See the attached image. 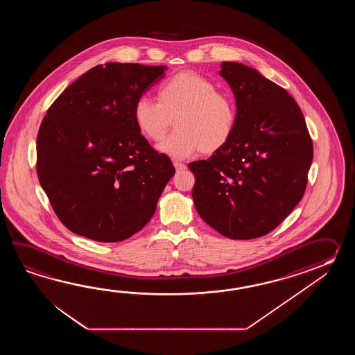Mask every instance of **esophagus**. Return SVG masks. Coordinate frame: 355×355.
<instances>
[{
  "label": "esophagus",
  "instance_id": "esophagus-1",
  "mask_svg": "<svg viewBox=\"0 0 355 355\" xmlns=\"http://www.w3.org/2000/svg\"><path fill=\"white\" fill-rule=\"evenodd\" d=\"M174 166L176 168V171H182V170H187V165L181 164L179 161H174Z\"/></svg>",
  "mask_w": 355,
  "mask_h": 355
}]
</instances>
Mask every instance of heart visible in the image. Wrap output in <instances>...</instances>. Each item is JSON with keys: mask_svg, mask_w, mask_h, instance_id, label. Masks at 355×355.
Instances as JSON below:
<instances>
[{"mask_svg": "<svg viewBox=\"0 0 355 355\" xmlns=\"http://www.w3.org/2000/svg\"><path fill=\"white\" fill-rule=\"evenodd\" d=\"M133 119L139 133L152 142L161 141L175 119L176 130L157 148L173 159H184L199 151L211 155L222 150L234 136L237 107L216 83L184 71L159 85L157 101L137 98Z\"/></svg>", "mask_w": 355, "mask_h": 355, "instance_id": "heart-1", "label": "heart"}]
</instances>
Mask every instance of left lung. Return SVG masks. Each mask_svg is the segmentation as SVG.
<instances>
[{
    "label": "left lung",
    "instance_id": "1",
    "mask_svg": "<svg viewBox=\"0 0 355 355\" xmlns=\"http://www.w3.org/2000/svg\"><path fill=\"white\" fill-rule=\"evenodd\" d=\"M237 124L211 159L189 164L193 200L207 225L232 240L269 234L300 203L313 159L301 109L287 91L255 68L222 62Z\"/></svg>",
    "mask_w": 355,
    "mask_h": 355
}]
</instances>
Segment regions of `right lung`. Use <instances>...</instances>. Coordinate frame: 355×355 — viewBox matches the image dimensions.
Here are the masks:
<instances>
[{"instance_id": "add662e5", "label": "right lung", "mask_w": 355, "mask_h": 355, "mask_svg": "<svg viewBox=\"0 0 355 355\" xmlns=\"http://www.w3.org/2000/svg\"><path fill=\"white\" fill-rule=\"evenodd\" d=\"M166 66L109 62L55 98L37 137V173L73 234L118 242L152 218L175 168L137 129L133 105Z\"/></svg>"}]
</instances>
